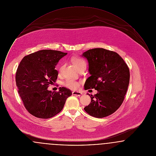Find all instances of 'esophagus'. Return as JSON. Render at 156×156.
Masks as SVG:
<instances>
[{
	"instance_id": "34e87169",
	"label": "esophagus",
	"mask_w": 156,
	"mask_h": 156,
	"mask_svg": "<svg viewBox=\"0 0 156 156\" xmlns=\"http://www.w3.org/2000/svg\"><path fill=\"white\" fill-rule=\"evenodd\" d=\"M82 93L80 92H78V91H73V95H76V96H81Z\"/></svg>"
}]
</instances>
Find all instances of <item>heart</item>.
<instances>
[{"instance_id":"heart-1","label":"heart","mask_w":156,"mask_h":156,"mask_svg":"<svg viewBox=\"0 0 156 156\" xmlns=\"http://www.w3.org/2000/svg\"><path fill=\"white\" fill-rule=\"evenodd\" d=\"M71 61L74 64L75 66L79 70L81 69L82 68H86L87 66V62L85 60L80 57H73L71 58ZM62 69H63V65L61 64L58 68V71L59 73H61L62 71ZM64 85L68 88L75 90V89H78L80 84L79 82L75 81L72 79H67L64 82Z\"/></svg>"}]
</instances>
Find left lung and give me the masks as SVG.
<instances>
[{
	"instance_id": "1",
	"label": "left lung",
	"mask_w": 156,
	"mask_h": 156,
	"mask_svg": "<svg viewBox=\"0 0 156 156\" xmlns=\"http://www.w3.org/2000/svg\"><path fill=\"white\" fill-rule=\"evenodd\" d=\"M89 63L90 76L84 89H95L98 93L90 95V103L84 110L89 115L102 118L116 111L123 103L130 80L129 67L117 52L102 48L83 52Z\"/></svg>"
}]
</instances>
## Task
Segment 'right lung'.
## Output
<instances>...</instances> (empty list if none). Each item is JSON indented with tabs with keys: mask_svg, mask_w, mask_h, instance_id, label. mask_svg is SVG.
I'll use <instances>...</instances> for the list:
<instances>
[{
	"mask_svg": "<svg viewBox=\"0 0 156 156\" xmlns=\"http://www.w3.org/2000/svg\"><path fill=\"white\" fill-rule=\"evenodd\" d=\"M67 54L43 50L25 56L20 62L16 74V86L25 108L34 116L48 119L55 116L72 95L71 90L65 87H59L58 92L47 89L57 79L55 66Z\"/></svg>",
	"mask_w": 156,
	"mask_h": 156,
	"instance_id": "add662e5",
	"label": "right lung"
}]
</instances>
